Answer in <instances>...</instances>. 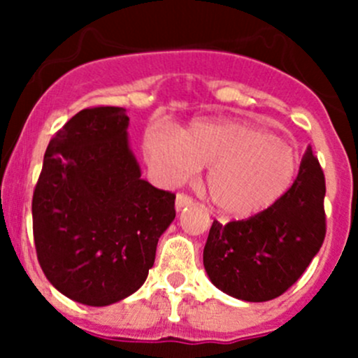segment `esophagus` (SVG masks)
<instances>
[{
    "label": "esophagus",
    "instance_id": "1",
    "mask_svg": "<svg viewBox=\"0 0 358 358\" xmlns=\"http://www.w3.org/2000/svg\"><path fill=\"white\" fill-rule=\"evenodd\" d=\"M190 204H194V201L190 199L189 196H185V194H176V201H175L176 211H182L183 208H187V206Z\"/></svg>",
    "mask_w": 358,
    "mask_h": 358
}]
</instances>
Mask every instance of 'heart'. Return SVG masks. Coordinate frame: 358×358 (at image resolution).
Masks as SVG:
<instances>
[{"label":"heart","mask_w":358,"mask_h":358,"mask_svg":"<svg viewBox=\"0 0 358 358\" xmlns=\"http://www.w3.org/2000/svg\"><path fill=\"white\" fill-rule=\"evenodd\" d=\"M142 150L150 171L168 187L208 168L209 201L232 218L272 208L289 190L299 166L291 143L243 119L196 121L178 135L150 126Z\"/></svg>","instance_id":"1"}]
</instances>
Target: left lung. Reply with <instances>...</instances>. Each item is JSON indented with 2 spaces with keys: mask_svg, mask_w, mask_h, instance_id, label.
<instances>
[{
  "mask_svg": "<svg viewBox=\"0 0 358 358\" xmlns=\"http://www.w3.org/2000/svg\"><path fill=\"white\" fill-rule=\"evenodd\" d=\"M326 178L308 147L291 189L272 208L241 222H213L204 246L206 273L220 291L268 301L301 277L326 237Z\"/></svg>",
  "mask_w": 358,
  "mask_h": 358,
  "instance_id": "left-lung-1",
  "label": "left lung"
}]
</instances>
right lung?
Listing matches in <instances>:
<instances>
[{
	"mask_svg": "<svg viewBox=\"0 0 358 358\" xmlns=\"http://www.w3.org/2000/svg\"><path fill=\"white\" fill-rule=\"evenodd\" d=\"M122 107H93L50 140L32 196L39 265L57 291L88 306L128 298L145 282L175 194L142 180Z\"/></svg>",
	"mask_w": 358,
	"mask_h": 358,
	"instance_id": "right-lung-1",
	"label": "right lung"
}]
</instances>
